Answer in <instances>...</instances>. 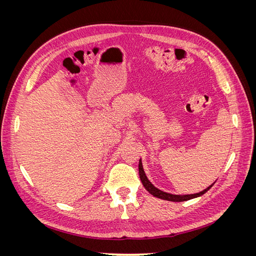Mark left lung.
I'll list each match as a JSON object with an SVG mask.
<instances>
[{"label": "left lung", "mask_w": 256, "mask_h": 256, "mask_svg": "<svg viewBox=\"0 0 256 256\" xmlns=\"http://www.w3.org/2000/svg\"><path fill=\"white\" fill-rule=\"evenodd\" d=\"M138 175H140L141 178V182L144 186V188L148 191L152 196H154V198H158L161 200H170V202H184V200H189L192 198H198L200 196H203L204 193H206L209 189H210L214 184L209 186L206 189H204L203 191H200L198 193H194V194H184V196H180V194H171V193H168V192H164L159 190L158 188L154 187V186L148 180V178L145 175V172L143 170V166H142V161L140 159L138 161Z\"/></svg>", "instance_id": "8db88e82"}]
</instances>
